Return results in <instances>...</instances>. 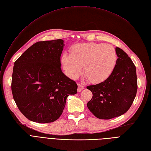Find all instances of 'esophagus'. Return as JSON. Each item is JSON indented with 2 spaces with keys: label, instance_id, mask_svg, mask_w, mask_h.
<instances>
[{
  "label": "esophagus",
  "instance_id": "34e87169",
  "mask_svg": "<svg viewBox=\"0 0 151 151\" xmlns=\"http://www.w3.org/2000/svg\"><path fill=\"white\" fill-rule=\"evenodd\" d=\"M78 88H77V91L78 92H80L82 90L84 89V86L81 83H78Z\"/></svg>",
  "mask_w": 151,
  "mask_h": 151
}]
</instances>
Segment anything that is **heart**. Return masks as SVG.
<instances>
[{
    "label": "heart",
    "mask_w": 151,
    "mask_h": 151,
    "mask_svg": "<svg viewBox=\"0 0 151 151\" xmlns=\"http://www.w3.org/2000/svg\"><path fill=\"white\" fill-rule=\"evenodd\" d=\"M63 67L69 77L76 79L84 66V74L93 83H100L110 77L116 67L117 55L111 45L86 43L73 45L70 55L64 53L61 58Z\"/></svg>",
    "instance_id": "b5f03b06"
}]
</instances>
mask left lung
Returning <instances> with one entry per match:
<instances>
[{
    "mask_svg": "<svg viewBox=\"0 0 151 151\" xmlns=\"http://www.w3.org/2000/svg\"><path fill=\"white\" fill-rule=\"evenodd\" d=\"M116 68L106 81L87 86L93 96L87 107L95 117L111 119L125 114L131 107L137 92V76L132 60L123 50L116 48Z\"/></svg>",
    "mask_w": 151,
    "mask_h": 151,
    "instance_id": "1",
    "label": "left lung"
}]
</instances>
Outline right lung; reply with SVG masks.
I'll return each mask as SVG.
<instances>
[{"label": "right lung", "mask_w": 151, "mask_h": 151, "mask_svg": "<svg viewBox=\"0 0 151 151\" xmlns=\"http://www.w3.org/2000/svg\"><path fill=\"white\" fill-rule=\"evenodd\" d=\"M62 39L33 44L14 63L12 91L19 110L37 123H50L62 114L77 85L61 71Z\"/></svg>", "instance_id": "1"}]
</instances>
